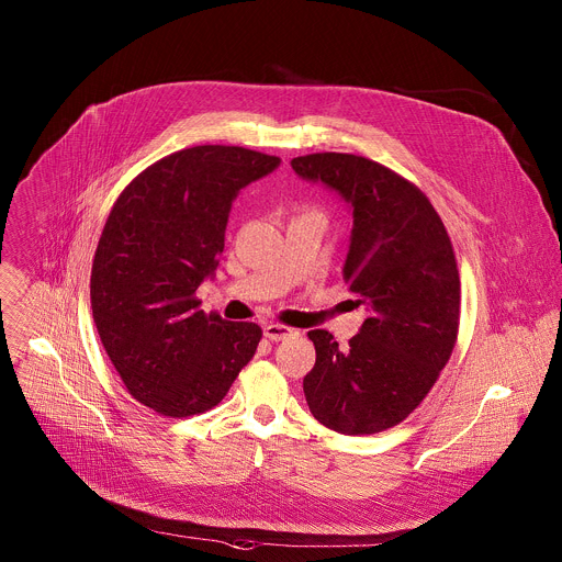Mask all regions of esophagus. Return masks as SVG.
<instances>
[{
	"mask_svg": "<svg viewBox=\"0 0 562 562\" xmlns=\"http://www.w3.org/2000/svg\"><path fill=\"white\" fill-rule=\"evenodd\" d=\"M265 336L271 342H280V340L297 336V329H291V327H284V325H278V323H269V325H265Z\"/></svg>",
	"mask_w": 562,
	"mask_h": 562,
	"instance_id": "obj_1",
	"label": "esophagus"
}]
</instances>
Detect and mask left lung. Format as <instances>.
<instances>
[{"mask_svg":"<svg viewBox=\"0 0 562 562\" xmlns=\"http://www.w3.org/2000/svg\"><path fill=\"white\" fill-rule=\"evenodd\" d=\"M291 167L349 204L342 276L369 311L347 349L325 329L308 331L315 364L302 382L306 405L338 434L384 431L423 403L453 351L460 278L451 239L427 195L373 159L313 153Z\"/></svg>","mask_w":562,"mask_h":562,"instance_id":"1","label":"left lung"}]
</instances>
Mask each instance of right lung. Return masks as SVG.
<instances>
[{
	"label": "right lung",
	"instance_id": "add662e5",
	"mask_svg": "<svg viewBox=\"0 0 562 562\" xmlns=\"http://www.w3.org/2000/svg\"><path fill=\"white\" fill-rule=\"evenodd\" d=\"M278 167L243 146L182 148L113 204L91 271L93 319L128 393L153 412L213 409L254 358L262 329L206 315L195 291L220 265L233 200Z\"/></svg>",
	"mask_w": 562,
	"mask_h": 562
}]
</instances>
